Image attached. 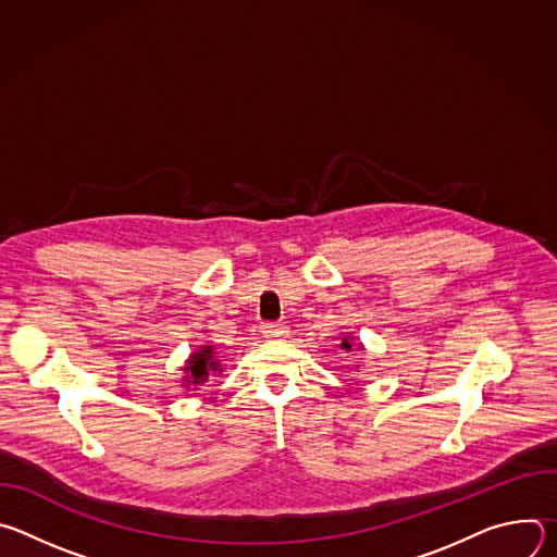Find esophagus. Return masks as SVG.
I'll return each instance as SVG.
<instances>
[{"label": "esophagus", "mask_w": 557, "mask_h": 557, "mask_svg": "<svg viewBox=\"0 0 557 557\" xmlns=\"http://www.w3.org/2000/svg\"><path fill=\"white\" fill-rule=\"evenodd\" d=\"M286 333H288L286 326L280 324V322H269V324L262 326V335H264L267 339H280V337H284Z\"/></svg>", "instance_id": "esophagus-1"}]
</instances>
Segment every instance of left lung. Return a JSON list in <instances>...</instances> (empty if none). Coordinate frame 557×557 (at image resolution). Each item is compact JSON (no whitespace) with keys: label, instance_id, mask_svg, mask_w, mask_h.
Masks as SVG:
<instances>
[{"label":"left lung","instance_id":"1","mask_svg":"<svg viewBox=\"0 0 557 557\" xmlns=\"http://www.w3.org/2000/svg\"><path fill=\"white\" fill-rule=\"evenodd\" d=\"M342 348H344V350H352V344H350L348 339H344V342H342Z\"/></svg>","mask_w":557,"mask_h":557}]
</instances>
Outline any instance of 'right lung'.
Returning <instances> with one entry per match:
<instances>
[{
  "mask_svg": "<svg viewBox=\"0 0 557 557\" xmlns=\"http://www.w3.org/2000/svg\"><path fill=\"white\" fill-rule=\"evenodd\" d=\"M218 366H220V361L215 359L213 346H202L198 352L191 355L189 363L185 366L187 376L183 381L187 385H200V383H205L209 379L211 372H218Z\"/></svg>",
  "mask_w": 557,
  "mask_h": 557,
  "instance_id": "right-lung-1",
  "label": "right lung"
}]
</instances>
